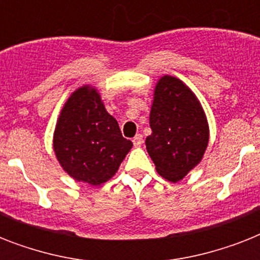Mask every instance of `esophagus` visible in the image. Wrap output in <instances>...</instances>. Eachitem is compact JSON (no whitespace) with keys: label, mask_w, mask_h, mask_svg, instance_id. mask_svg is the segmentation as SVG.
Masks as SVG:
<instances>
[{"label":"esophagus","mask_w":260,"mask_h":260,"mask_svg":"<svg viewBox=\"0 0 260 260\" xmlns=\"http://www.w3.org/2000/svg\"><path fill=\"white\" fill-rule=\"evenodd\" d=\"M132 142H134L135 147H140L143 144V136L142 135H136Z\"/></svg>","instance_id":"1"}]
</instances>
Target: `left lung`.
<instances>
[{"label": "left lung", "mask_w": 260, "mask_h": 260, "mask_svg": "<svg viewBox=\"0 0 260 260\" xmlns=\"http://www.w3.org/2000/svg\"><path fill=\"white\" fill-rule=\"evenodd\" d=\"M150 126L146 147L155 169L167 181L179 182L201 162L209 143L201 102L181 79L163 75L155 85Z\"/></svg>", "instance_id": "obj_1"}]
</instances>
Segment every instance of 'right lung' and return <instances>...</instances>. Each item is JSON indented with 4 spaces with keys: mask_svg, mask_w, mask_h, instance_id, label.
Instances as JSON below:
<instances>
[{
    "mask_svg": "<svg viewBox=\"0 0 260 260\" xmlns=\"http://www.w3.org/2000/svg\"><path fill=\"white\" fill-rule=\"evenodd\" d=\"M59 165L75 181L98 186L117 173L132 148L95 87L83 85L64 102L54 131Z\"/></svg>",
    "mask_w": 260,
    "mask_h": 260,
    "instance_id": "right-lung-1",
    "label": "right lung"
}]
</instances>
